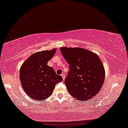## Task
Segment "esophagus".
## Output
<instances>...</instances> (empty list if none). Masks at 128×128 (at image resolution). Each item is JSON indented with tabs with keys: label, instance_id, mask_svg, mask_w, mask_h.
Masks as SVG:
<instances>
[{
	"label": "esophagus",
	"instance_id": "obj_1",
	"mask_svg": "<svg viewBox=\"0 0 128 128\" xmlns=\"http://www.w3.org/2000/svg\"><path fill=\"white\" fill-rule=\"evenodd\" d=\"M61 76L63 78V80H64V79H65V75H64V74H62Z\"/></svg>",
	"mask_w": 128,
	"mask_h": 128
}]
</instances>
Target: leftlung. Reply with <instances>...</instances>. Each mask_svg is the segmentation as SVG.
I'll return each mask as SVG.
<instances>
[{"mask_svg":"<svg viewBox=\"0 0 128 128\" xmlns=\"http://www.w3.org/2000/svg\"><path fill=\"white\" fill-rule=\"evenodd\" d=\"M60 50L69 64L64 82L68 92L76 100L91 99L100 92L105 80V68L99 56L82 48L62 47Z\"/></svg>","mask_w":128,"mask_h":128,"instance_id":"left-lung-1","label":"left lung"}]
</instances>
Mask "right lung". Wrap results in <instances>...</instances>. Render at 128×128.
Wrapping results in <instances>:
<instances>
[{
  "label": "right lung",
  "mask_w": 128,
  "mask_h": 128,
  "mask_svg": "<svg viewBox=\"0 0 128 128\" xmlns=\"http://www.w3.org/2000/svg\"><path fill=\"white\" fill-rule=\"evenodd\" d=\"M56 49L35 52L23 62L19 77L22 86L29 97L43 101L52 95L55 86L62 80L48 63L56 54Z\"/></svg>",
  "instance_id": "add662e5"
}]
</instances>
